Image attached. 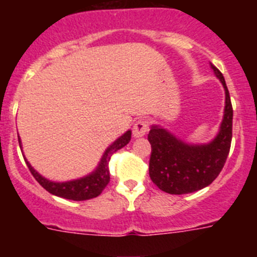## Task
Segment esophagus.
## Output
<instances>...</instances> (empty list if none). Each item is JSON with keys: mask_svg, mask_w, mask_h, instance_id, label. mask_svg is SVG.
I'll list each match as a JSON object with an SVG mask.
<instances>
[{"mask_svg": "<svg viewBox=\"0 0 257 257\" xmlns=\"http://www.w3.org/2000/svg\"><path fill=\"white\" fill-rule=\"evenodd\" d=\"M148 128H149L148 121L144 119V118H142V119H139V121L134 124V128H133L134 136H135V138H142V136H144L145 134H147Z\"/></svg>", "mask_w": 257, "mask_h": 257, "instance_id": "esophagus-1", "label": "esophagus"}]
</instances>
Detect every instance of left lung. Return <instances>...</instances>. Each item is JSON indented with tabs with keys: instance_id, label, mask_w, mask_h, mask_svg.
<instances>
[{
	"instance_id": "obj_1",
	"label": "left lung",
	"mask_w": 257,
	"mask_h": 257,
	"mask_svg": "<svg viewBox=\"0 0 257 257\" xmlns=\"http://www.w3.org/2000/svg\"><path fill=\"white\" fill-rule=\"evenodd\" d=\"M225 90V108L216 138L207 144H188L170 131L153 124L148 134L152 145L149 176L161 190L187 194L208 187L219 176L230 151L233 108L225 79L211 64Z\"/></svg>"
}]
</instances>
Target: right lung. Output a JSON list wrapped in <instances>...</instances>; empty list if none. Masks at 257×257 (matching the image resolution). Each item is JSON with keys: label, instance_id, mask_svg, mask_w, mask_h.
Returning <instances> with one entry per match:
<instances>
[{"label": "right lung", "instance_id": "1", "mask_svg": "<svg viewBox=\"0 0 257 257\" xmlns=\"http://www.w3.org/2000/svg\"><path fill=\"white\" fill-rule=\"evenodd\" d=\"M19 139V145L20 149H22V142ZM131 140V131H126L122 136H119L112 145H109L106 151L104 152L103 157H101L99 166L96 167L95 171H92L91 174L85 176V178L77 179V180H70V181H64V183H56V181L47 180L46 178H44L42 175L38 174L33 167L31 166V163L26 160L27 166H28L29 171L32 172V175L35 176L36 180L40 183L41 187H44L45 189L49 193L54 194V196L61 197V198L65 199H73V201H86V199H91L97 197L104 190V188L108 185L109 180H110V176H109V161H110V157L113 153H115L117 151H119L121 148H123L124 145L128 144V142Z\"/></svg>", "mask_w": 257, "mask_h": 257}]
</instances>
